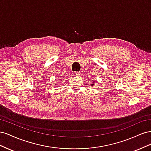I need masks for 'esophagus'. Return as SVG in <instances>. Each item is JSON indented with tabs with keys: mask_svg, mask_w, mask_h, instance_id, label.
<instances>
[{
	"mask_svg": "<svg viewBox=\"0 0 151 151\" xmlns=\"http://www.w3.org/2000/svg\"><path fill=\"white\" fill-rule=\"evenodd\" d=\"M72 74H73V76H76V77L79 76L80 75V74H79V73L78 72H77V71L73 72H72Z\"/></svg>",
	"mask_w": 151,
	"mask_h": 151,
	"instance_id": "esophagus-1",
	"label": "esophagus"
}]
</instances>
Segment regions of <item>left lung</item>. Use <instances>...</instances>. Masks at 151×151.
<instances>
[{
  "mask_svg": "<svg viewBox=\"0 0 151 151\" xmlns=\"http://www.w3.org/2000/svg\"><path fill=\"white\" fill-rule=\"evenodd\" d=\"M93 83H94V81L93 82V83H92V84H91V86H93V85H94V84H93Z\"/></svg>",
  "mask_w": 151,
  "mask_h": 151,
  "instance_id": "left-lung-1",
  "label": "left lung"
}]
</instances>
